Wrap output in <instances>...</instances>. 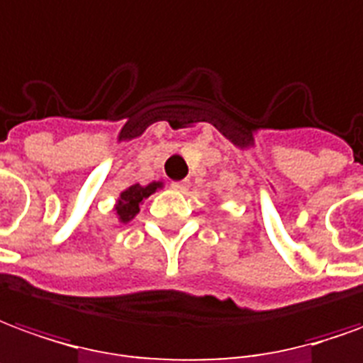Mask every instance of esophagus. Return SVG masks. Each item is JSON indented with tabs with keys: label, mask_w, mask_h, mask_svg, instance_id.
Wrapping results in <instances>:
<instances>
[{
	"label": "esophagus",
	"mask_w": 363,
	"mask_h": 363,
	"mask_svg": "<svg viewBox=\"0 0 363 363\" xmlns=\"http://www.w3.org/2000/svg\"><path fill=\"white\" fill-rule=\"evenodd\" d=\"M172 187H174L176 191H186L187 187H189V182H187V179H182V182H172Z\"/></svg>",
	"instance_id": "obj_1"
}]
</instances>
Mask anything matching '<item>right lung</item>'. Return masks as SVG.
I'll use <instances>...</instances> for the list:
<instances>
[{
  "label": "right lung",
  "mask_w": 363,
  "mask_h": 363,
  "mask_svg": "<svg viewBox=\"0 0 363 363\" xmlns=\"http://www.w3.org/2000/svg\"><path fill=\"white\" fill-rule=\"evenodd\" d=\"M160 187V184H150V186H130L128 189H125L123 194H121V199H119V205H117V215L123 223H127L130 218L135 217L136 213H138V207H140V203L143 199H146L148 195H152L156 189Z\"/></svg>",
  "instance_id": "right-lung-1"
}]
</instances>
